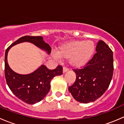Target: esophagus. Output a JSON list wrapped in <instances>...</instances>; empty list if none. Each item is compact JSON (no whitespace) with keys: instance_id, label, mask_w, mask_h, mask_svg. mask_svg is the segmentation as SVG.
I'll return each mask as SVG.
<instances>
[{"instance_id":"esophagus-1","label":"esophagus","mask_w":124,"mask_h":124,"mask_svg":"<svg viewBox=\"0 0 124 124\" xmlns=\"http://www.w3.org/2000/svg\"><path fill=\"white\" fill-rule=\"evenodd\" d=\"M68 71V69L67 68H65V67H63V73H65V72H67Z\"/></svg>"}]
</instances>
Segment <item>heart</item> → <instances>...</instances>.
I'll list each match as a JSON object with an SVG mask.
<instances>
[{"label":"heart","mask_w":124,"mask_h":124,"mask_svg":"<svg viewBox=\"0 0 124 124\" xmlns=\"http://www.w3.org/2000/svg\"><path fill=\"white\" fill-rule=\"evenodd\" d=\"M95 48V44L92 41L75 40L59 46L56 53L61 58H68L70 65L80 68L88 63L93 56Z\"/></svg>","instance_id":"1"}]
</instances>
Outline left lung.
<instances>
[{
  "instance_id": "8db88e82",
  "label": "left lung",
  "mask_w": 124,
  "mask_h": 124,
  "mask_svg": "<svg viewBox=\"0 0 124 124\" xmlns=\"http://www.w3.org/2000/svg\"><path fill=\"white\" fill-rule=\"evenodd\" d=\"M97 53L81 70H74L76 74L74 83L68 91L76 101L82 103L95 101L108 87L113 72V52L103 41L100 40Z\"/></svg>"
}]
</instances>
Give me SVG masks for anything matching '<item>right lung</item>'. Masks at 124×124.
Instances as JSON below:
<instances>
[{"instance_id":"right-lung-1","label":"right lung","mask_w":124,"mask_h":124,"mask_svg":"<svg viewBox=\"0 0 124 124\" xmlns=\"http://www.w3.org/2000/svg\"><path fill=\"white\" fill-rule=\"evenodd\" d=\"M28 42L49 54L51 47L43 37L24 36L14 42L6 50L5 57V76L8 87L20 100L29 104H34L42 100L50 89L51 80L55 76L62 74V67L59 65L54 70H49L44 65L33 72L20 74L10 68L8 63V53L11 48L18 44Z\"/></svg>"}]
</instances>
